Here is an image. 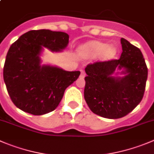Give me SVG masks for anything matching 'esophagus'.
Segmentation results:
<instances>
[{
	"instance_id": "34e87169",
	"label": "esophagus",
	"mask_w": 154,
	"mask_h": 154,
	"mask_svg": "<svg viewBox=\"0 0 154 154\" xmlns=\"http://www.w3.org/2000/svg\"><path fill=\"white\" fill-rule=\"evenodd\" d=\"M85 76H86L85 72H84V70H81V74H80V77L84 78V77H85Z\"/></svg>"
}]
</instances>
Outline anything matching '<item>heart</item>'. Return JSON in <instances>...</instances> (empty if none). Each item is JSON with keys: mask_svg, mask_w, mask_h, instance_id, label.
I'll return each instance as SVG.
<instances>
[{"mask_svg": "<svg viewBox=\"0 0 154 154\" xmlns=\"http://www.w3.org/2000/svg\"><path fill=\"white\" fill-rule=\"evenodd\" d=\"M80 52L85 57H97L102 54L103 59H111L116 55V50L112 45H108L99 41H91L80 47Z\"/></svg>", "mask_w": 154, "mask_h": 154, "instance_id": "b5f03b06", "label": "heart"}]
</instances>
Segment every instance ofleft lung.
Here are the masks:
<instances>
[{"instance_id": "1", "label": "left lung", "mask_w": 154, "mask_h": 154, "mask_svg": "<svg viewBox=\"0 0 154 154\" xmlns=\"http://www.w3.org/2000/svg\"><path fill=\"white\" fill-rule=\"evenodd\" d=\"M122 52L119 59L89 64L85 71L84 99L95 114L106 119L127 116L140 103L147 79V67L141 51L121 38ZM117 68L122 78L111 76Z\"/></svg>"}]
</instances>
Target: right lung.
<instances>
[{
    "instance_id": "right-lung-1",
    "label": "right lung",
    "mask_w": 154,
    "mask_h": 154,
    "mask_svg": "<svg viewBox=\"0 0 154 154\" xmlns=\"http://www.w3.org/2000/svg\"><path fill=\"white\" fill-rule=\"evenodd\" d=\"M69 35L49 29L31 30L11 45L4 66V80L14 104L34 116L52 112L64 90L80 76V71H66L40 64L42 47L60 51L67 47Z\"/></svg>"
}]
</instances>
